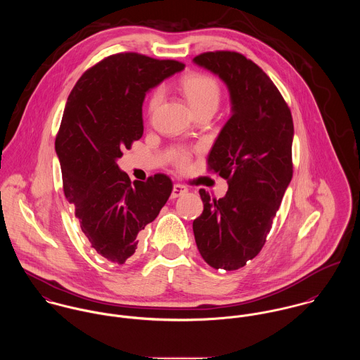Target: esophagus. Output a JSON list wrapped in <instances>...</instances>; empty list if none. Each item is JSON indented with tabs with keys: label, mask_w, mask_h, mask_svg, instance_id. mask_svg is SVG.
Segmentation results:
<instances>
[{
	"label": "esophagus",
	"mask_w": 360,
	"mask_h": 360,
	"mask_svg": "<svg viewBox=\"0 0 360 360\" xmlns=\"http://www.w3.org/2000/svg\"><path fill=\"white\" fill-rule=\"evenodd\" d=\"M187 187L183 184H174L173 190H172V198H179L181 195H184L187 193Z\"/></svg>",
	"instance_id": "34e87169"
}]
</instances>
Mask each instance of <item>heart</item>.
<instances>
[{"label": "heart", "instance_id": "obj_1", "mask_svg": "<svg viewBox=\"0 0 360 360\" xmlns=\"http://www.w3.org/2000/svg\"><path fill=\"white\" fill-rule=\"evenodd\" d=\"M180 89L195 113L205 109L214 110L220 100V87L217 82L212 76L202 75V73H191L184 76L180 82ZM162 98H163V90L162 89L154 90L148 101V110L154 112L155 109L159 106ZM177 163L180 166H184L187 163V156L183 154L179 155Z\"/></svg>", "mask_w": 360, "mask_h": 360}]
</instances>
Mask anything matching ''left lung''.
Listing matches in <instances>:
<instances>
[{"instance_id": "8db88e82", "label": "left lung", "mask_w": 360, "mask_h": 360, "mask_svg": "<svg viewBox=\"0 0 360 360\" xmlns=\"http://www.w3.org/2000/svg\"><path fill=\"white\" fill-rule=\"evenodd\" d=\"M193 62L226 84L231 116L210 153L209 169L229 183L223 198L200 190L204 212L193 223L201 257L237 270L260 252L292 179L291 110L270 77L238 52H205Z\"/></svg>"}]
</instances>
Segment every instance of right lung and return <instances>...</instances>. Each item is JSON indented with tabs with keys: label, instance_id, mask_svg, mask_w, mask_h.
Here are the masks:
<instances>
[{
	"label": "right lung",
	"instance_id": "right-lung-1",
	"mask_svg": "<svg viewBox=\"0 0 360 360\" xmlns=\"http://www.w3.org/2000/svg\"><path fill=\"white\" fill-rule=\"evenodd\" d=\"M183 69L177 60L116 53L89 69L68 97L55 140L63 193L90 247L112 263L134 255L139 233L170 197L167 176L131 183L116 162L143 136L147 93Z\"/></svg>",
	"mask_w": 360,
	"mask_h": 360
}]
</instances>
